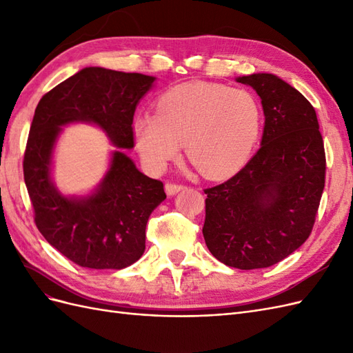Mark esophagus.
Returning a JSON list of instances; mask_svg holds the SVG:
<instances>
[{
    "instance_id": "1",
    "label": "esophagus",
    "mask_w": 353,
    "mask_h": 353,
    "mask_svg": "<svg viewBox=\"0 0 353 353\" xmlns=\"http://www.w3.org/2000/svg\"><path fill=\"white\" fill-rule=\"evenodd\" d=\"M184 188H185V187H184L183 184H175V183H168V184L165 185V190H166L168 196H174V194L178 193V191L184 190Z\"/></svg>"
}]
</instances>
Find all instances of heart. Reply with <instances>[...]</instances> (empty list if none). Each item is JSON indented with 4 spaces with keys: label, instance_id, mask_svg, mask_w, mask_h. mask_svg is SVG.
I'll list each match as a JSON object with an SVG mask.
<instances>
[{
    "label": "heart",
    "instance_id": "obj_1",
    "mask_svg": "<svg viewBox=\"0 0 353 353\" xmlns=\"http://www.w3.org/2000/svg\"><path fill=\"white\" fill-rule=\"evenodd\" d=\"M262 105L248 90L190 82L168 91L156 114L135 121L137 145L145 163L163 169L181 145L201 175L225 176L249 157L262 131Z\"/></svg>",
    "mask_w": 353,
    "mask_h": 353
}]
</instances>
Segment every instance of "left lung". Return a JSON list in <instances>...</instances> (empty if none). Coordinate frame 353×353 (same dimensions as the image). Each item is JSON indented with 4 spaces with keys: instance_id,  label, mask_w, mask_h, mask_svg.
<instances>
[{
    "instance_id": "left-lung-1",
    "label": "left lung",
    "mask_w": 353,
    "mask_h": 353,
    "mask_svg": "<svg viewBox=\"0 0 353 353\" xmlns=\"http://www.w3.org/2000/svg\"><path fill=\"white\" fill-rule=\"evenodd\" d=\"M262 100V145L240 172L203 190L208 249L232 268L279 263L311 236L325 184V152L315 109L271 73L240 77Z\"/></svg>"
}]
</instances>
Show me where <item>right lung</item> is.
<instances>
[{"label":"right lung","mask_w":353,"mask_h":353,"mask_svg":"<svg viewBox=\"0 0 353 353\" xmlns=\"http://www.w3.org/2000/svg\"><path fill=\"white\" fill-rule=\"evenodd\" d=\"M156 78L104 68H85L42 97L23 157V176L44 239L82 268L122 270L141 258L145 225L166 199L162 181L141 174L116 150L99 188L66 197L50 176L51 156L63 125H99L119 148L134 147V113Z\"/></svg>","instance_id":"right-lung-1"}]
</instances>
